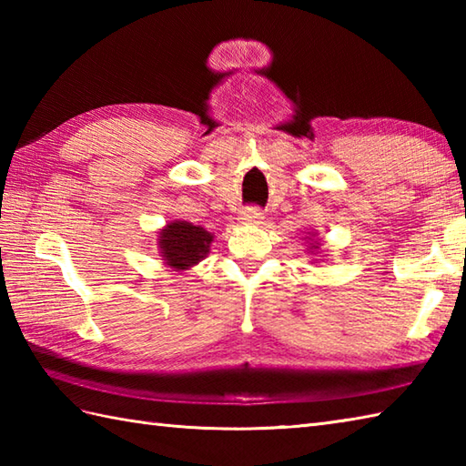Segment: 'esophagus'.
I'll return each instance as SVG.
<instances>
[{"mask_svg":"<svg viewBox=\"0 0 466 466\" xmlns=\"http://www.w3.org/2000/svg\"><path fill=\"white\" fill-rule=\"evenodd\" d=\"M264 218V212L260 210L258 206H248V208H242V220L246 224H258Z\"/></svg>","mask_w":466,"mask_h":466,"instance_id":"esophagus-1","label":"esophagus"}]
</instances>
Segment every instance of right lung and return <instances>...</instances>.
Returning <instances> with one entry per match:
<instances>
[{"label": "right lung", "instance_id": "add662e5", "mask_svg": "<svg viewBox=\"0 0 466 466\" xmlns=\"http://www.w3.org/2000/svg\"><path fill=\"white\" fill-rule=\"evenodd\" d=\"M210 242V232H206L202 226H192L190 222H172L160 232L164 260L177 270L200 262L208 254Z\"/></svg>", "mask_w": 466, "mask_h": 466}]
</instances>
